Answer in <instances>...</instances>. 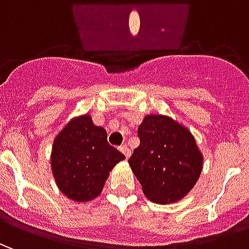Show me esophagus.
Returning <instances> with one entry per match:
<instances>
[{"label": "esophagus", "instance_id": "obj_1", "mask_svg": "<svg viewBox=\"0 0 249 249\" xmlns=\"http://www.w3.org/2000/svg\"><path fill=\"white\" fill-rule=\"evenodd\" d=\"M120 151H121V152H123V153H124V156L126 157V159H128V157L130 156V149H129V148H128V146H126V145L120 146Z\"/></svg>", "mask_w": 249, "mask_h": 249}]
</instances>
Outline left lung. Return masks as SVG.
Returning a JSON list of instances; mask_svg holds the SVG:
<instances>
[{
	"instance_id": "left-lung-1",
	"label": "left lung",
	"mask_w": 249,
	"mask_h": 249,
	"mask_svg": "<svg viewBox=\"0 0 249 249\" xmlns=\"http://www.w3.org/2000/svg\"><path fill=\"white\" fill-rule=\"evenodd\" d=\"M137 135L140 145L128 162L144 195L157 204L187 196L203 169V155L192 133L168 116L149 114Z\"/></svg>"
}]
</instances>
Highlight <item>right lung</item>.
Listing matches in <instances>:
<instances>
[{
	"instance_id": "obj_1",
	"label": "right lung",
	"mask_w": 249,
	"mask_h": 249,
	"mask_svg": "<svg viewBox=\"0 0 249 249\" xmlns=\"http://www.w3.org/2000/svg\"><path fill=\"white\" fill-rule=\"evenodd\" d=\"M125 156L109 145L107 130L89 114L71 119L52 146V172L66 197L85 203L101 193L109 172Z\"/></svg>"
}]
</instances>
